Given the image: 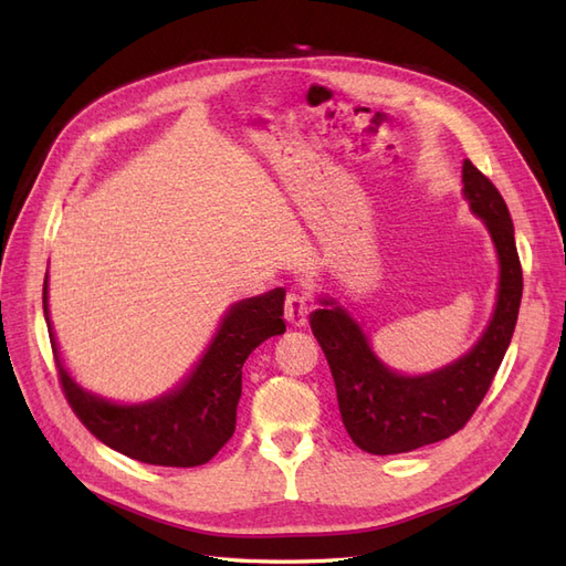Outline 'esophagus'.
I'll list each match as a JSON object with an SVG mask.
<instances>
[{"instance_id": "obj_1", "label": "esophagus", "mask_w": 566, "mask_h": 566, "mask_svg": "<svg viewBox=\"0 0 566 566\" xmlns=\"http://www.w3.org/2000/svg\"><path fill=\"white\" fill-rule=\"evenodd\" d=\"M306 316H310V302H306V297L302 293H297V290L287 293V297H285V321L290 325H295V328H302V325L306 323Z\"/></svg>"}]
</instances>
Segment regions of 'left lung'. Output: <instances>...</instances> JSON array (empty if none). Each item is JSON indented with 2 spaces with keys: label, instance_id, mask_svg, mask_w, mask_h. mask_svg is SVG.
I'll return each mask as SVG.
<instances>
[{
  "label": "left lung",
  "instance_id": "8db88e82",
  "mask_svg": "<svg viewBox=\"0 0 566 566\" xmlns=\"http://www.w3.org/2000/svg\"><path fill=\"white\" fill-rule=\"evenodd\" d=\"M462 181L501 260L499 302L470 354L422 378H403L375 358L364 331L333 300H323L328 306L312 314V333L328 358L345 430L373 455L408 453L462 430L484 401L515 333L524 281L507 205L470 160L462 165Z\"/></svg>",
  "mask_w": 566,
  "mask_h": 566
}]
</instances>
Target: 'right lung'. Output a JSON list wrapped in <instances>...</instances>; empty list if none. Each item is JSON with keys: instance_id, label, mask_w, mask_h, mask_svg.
I'll list each match as a JSON object with an SVG mask.
<instances>
[{"instance_id": "add662e5", "label": "right lung", "mask_w": 566, "mask_h": 566, "mask_svg": "<svg viewBox=\"0 0 566 566\" xmlns=\"http://www.w3.org/2000/svg\"><path fill=\"white\" fill-rule=\"evenodd\" d=\"M283 300L285 290L276 287L233 304L191 378L144 406H115L80 389L61 364L54 333H49L61 389L80 422L117 453L160 468L205 465L233 437L245 358L264 339L285 333ZM42 302L51 331L46 281Z\"/></svg>"}]
</instances>
